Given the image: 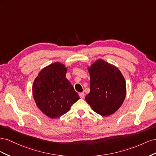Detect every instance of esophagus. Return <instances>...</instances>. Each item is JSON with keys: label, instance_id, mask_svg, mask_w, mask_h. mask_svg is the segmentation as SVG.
<instances>
[{"label": "esophagus", "instance_id": "1", "mask_svg": "<svg viewBox=\"0 0 156 156\" xmlns=\"http://www.w3.org/2000/svg\"><path fill=\"white\" fill-rule=\"evenodd\" d=\"M79 97L81 98H84V92H80L79 94Z\"/></svg>", "mask_w": 156, "mask_h": 156}]
</instances>
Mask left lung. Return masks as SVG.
Instances as JSON below:
<instances>
[{
	"mask_svg": "<svg viewBox=\"0 0 156 156\" xmlns=\"http://www.w3.org/2000/svg\"><path fill=\"white\" fill-rule=\"evenodd\" d=\"M90 91L85 100L93 111L103 116L115 113L126 95L125 79L119 68L102 59L88 68Z\"/></svg>",
	"mask_w": 156,
	"mask_h": 156,
	"instance_id": "left-lung-1",
	"label": "left lung"
}]
</instances>
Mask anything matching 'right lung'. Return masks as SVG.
<instances>
[{"label": "right lung", "instance_id": "1", "mask_svg": "<svg viewBox=\"0 0 156 156\" xmlns=\"http://www.w3.org/2000/svg\"><path fill=\"white\" fill-rule=\"evenodd\" d=\"M66 72L64 64L56 62L42 69L33 83L32 94L36 104L51 119L68 112L80 98L66 77Z\"/></svg>", "mask_w": 156, "mask_h": 156}]
</instances>
